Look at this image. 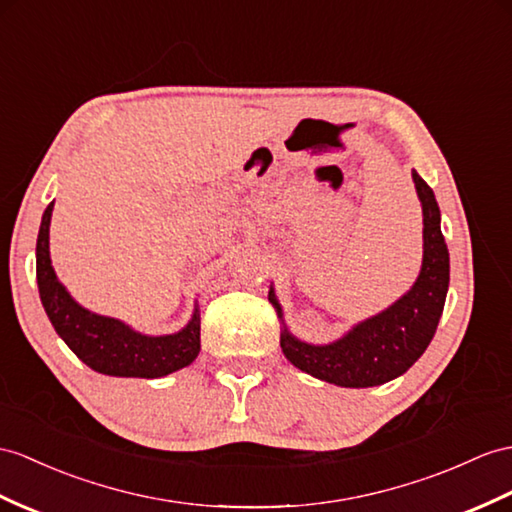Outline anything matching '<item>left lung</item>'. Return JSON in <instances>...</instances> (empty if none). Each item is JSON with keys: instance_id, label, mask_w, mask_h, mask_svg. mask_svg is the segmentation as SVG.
I'll list each match as a JSON object with an SVG mask.
<instances>
[{"instance_id": "8db88e82", "label": "left lung", "mask_w": 512, "mask_h": 512, "mask_svg": "<svg viewBox=\"0 0 512 512\" xmlns=\"http://www.w3.org/2000/svg\"><path fill=\"white\" fill-rule=\"evenodd\" d=\"M413 180L423 210V263L417 282L395 304L356 323L343 339L328 345L299 341L284 326L280 334L284 356L313 378L350 389L378 386L406 373L430 345L450 286V254L434 193L417 171H413ZM269 299L282 319L273 289Z\"/></svg>"}]
</instances>
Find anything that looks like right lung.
<instances>
[{"label": "right lung", "instance_id": "add662e5", "mask_svg": "<svg viewBox=\"0 0 512 512\" xmlns=\"http://www.w3.org/2000/svg\"><path fill=\"white\" fill-rule=\"evenodd\" d=\"M45 208L36 239V282L45 313L69 350L97 373L117 378H162L191 365L199 354V310L176 334L147 336L112 317L82 308L56 278L49 258V221Z\"/></svg>", "mask_w": 512, "mask_h": 512}]
</instances>
